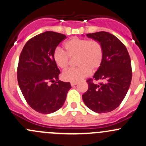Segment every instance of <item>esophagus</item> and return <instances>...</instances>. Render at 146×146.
<instances>
[{
  "mask_svg": "<svg viewBox=\"0 0 146 146\" xmlns=\"http://www.w3.org/2000/svg\"><path fill=\"white\" fill-rule=\"evenodd\" d=\"M76 85H77V83H76V82H71V86H72V87L75 86H76Z\"/></svg>",
  "mask_w": 146,
  "mask_h": 146,
  "instance_id": "obj_1",
  "label": "esophagus"
}]
</instances>
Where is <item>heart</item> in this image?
I'll return each mask as SVG.
<instances>
[{"label": "heart", "mask_w": 146, "mask_h": 146, "mask_svg": "<svg viewBox=\"0 0 146 146\" xmlns=\"http://www.w3.org/2000/svg\"><path fill=\"white\" fill-rule=\"evenodd\" d=\"M65 52L56 48L53 54L54 61L60 69L65 70L70 64V58L77 57L76 69H69L62 74L65 81L78 82L86 78L92 71L100 68L104 58L102 45L97 40L74 37L64 43Z\"/></svg>", "instance_id": "obj_1"}]
</instances>
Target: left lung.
Segmentation results:
<instances>
[{
	"instance_id": "left-lung-1",
	"label": "left lung",
	"mask_w": 146,
	"mask_h": 146,
	"mask_svg": "<svg viewBox=\"0 0 146 146\" xmlns=\"http://www.w3.org/2000/svg\"><path fill=\"white\" fill-rule=\"evenodd\" d=\"M86 36L101 43L104 58L93 78L87 81L88 90L82 98L87 107L95 112H111L121 104L130 88L132 76L130 55L123 43L109 32ZM93 80H102L104 83L94 84Z\"/></svg>"
}]
</instances>
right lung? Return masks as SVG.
Here are the masks:
<instances>
[{
    "mask_svg": "<svg viewBox=\"0 0 146 146\" xmlns=\"http://www.w3.org/2000/svg\"><path fill=\"white\" fill-rule=\"evenodd\" d=\"M63 34L47 31L26 42L19 57L17 78L22 94L29 106L38 112L50 114L64 104L71 89L68 82L58 80L60 70L53 54L62 40ZM54 82L48 85V82Z\"/></svg>",
    "mask_w": 146,
    "mask_h": 146,
    "instance_id": "add662e5",
    "label": "right lung"
}]
</instances>
